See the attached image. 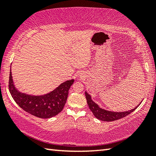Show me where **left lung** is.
<instances>
[{"mask_svg": "<svg viewBox=\"0 0 156 156\" xmlns=\"http://www.w3.org/2000/svg\"><path fill=\"white\" fill-rule=\"evenodd\" d=\"M85 97L89 109L93 113L95 117L100 120L107 121V122H112V121L119 120L120 118L125 117V116L129 115V113L133 112L139 106L140 104L141 103L140 102L138 106H136L134 109H132L131 110L126 111V112H111V111H108L100 107L98 105L92 100L91 96L87 91H85Z\"/></svg>", "mask_w": 156, "mask_h": 156, "instance_id": "1", "label": "left lung"}]
</instances>
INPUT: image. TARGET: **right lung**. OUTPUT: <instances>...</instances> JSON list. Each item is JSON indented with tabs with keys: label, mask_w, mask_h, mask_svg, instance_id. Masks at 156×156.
<instances>
[{
	"label": "right lung",
	"mask_w": 156,
	"mask_h": 156,
	"mask_svg": "<svg viewBox=\"0 0 156 156\" xmlns=\"http://www.w3.org/2000/svg\"><path fill=\"white\" fill-rule=\"evenodd\" d=\"M73 82V79L67 80L49 93L34 96L22 93L16 88L10 69L9 89L13 99L20 108L31 115L45 119L54 117L62 110Z\"/></svg>",
	"instance_id": "obj_1"
}]
</instances>
